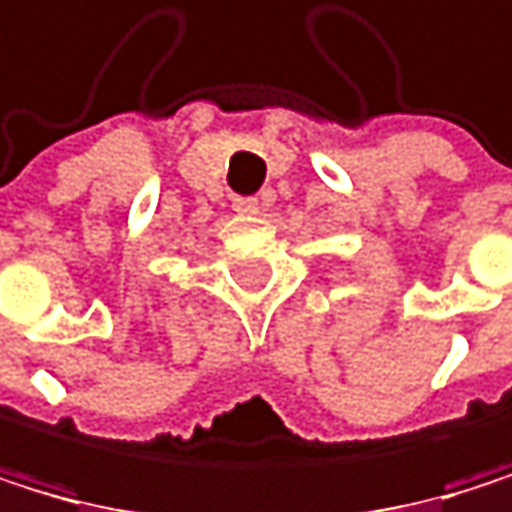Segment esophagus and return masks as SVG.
<instances>
[{
  "mask_svg": "<svg viewBox=\"0 0 512 512\" xmlns=\"http://www.w3.org/2000/svg\"><path fill=\"white\" fill-rule=\"evenodd\" d=\"M233 209L239 212V215H254L261 209V203H258V197H236L233 200Z\"/></svg>",
  "mask_w": 512,
  "mask_h": 512,
  "instance_id": "esophagus-1",
  "label": "esophagus"
}]
</instances>
